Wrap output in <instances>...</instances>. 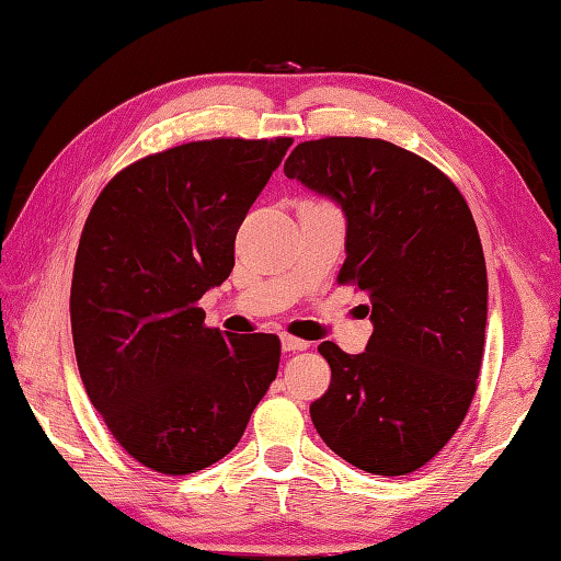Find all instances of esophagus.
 Here are the masks:
<instances>
[{"label":"esophagus","instance_id":"esophagus-1","mask_svg":"<svg viewBox=\"0 0 561 561\" xmlns=\"http://www.w3.org/2000/svg\"><path fill=\"white\" fill-rule=\"evenodd\" d=\"M309 347V343L306 340H299L294 335H282V350L284 353H299V350H306Z\"/></svg>","mask_w":561,"mask_h":561}]
</instances>
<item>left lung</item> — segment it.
I'll return each mask as SVG.
<instances>
[{
	"instance_id": "1",
	"label": "left lung",
	"mask_w": 561,
	"mask_h": 561,
	"mask_svg": "<svg viewBox=\"0 0 561 561\" xmlns=\"http://www.w3.org/2000/svg\"><path fill=\"white\" fill-rule=\"evenodd\" d=\"M284 174L343 211L337 279L369 294L375 328L359 355L318 347L331 387L311 421L357 469L411 474L447 445L477 391L489 282L474 218L435 164L379 138L299 142Z\"/></svg>"
}]
</instances>
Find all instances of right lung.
Returning <instances> with one entry per match:
<instances>
[{
    "label": "right lung",
    "mask_w": 561,
    "mask_h": 561,
    "mask_svg": "<svg viewBox=\"0 0 561 561\" xmlns=\"http://www.w3.org/2000/svg\"><path fill=\"white\" fill-rule=\"evenodd\" d=\"M291 138H216L142 158L104 186L75 257V357L126 453L162 474L224 459L279 367V337L206 328L250 206Z\"/></svg>",
    "instance_id": "add662e5"
}]
</instances>
